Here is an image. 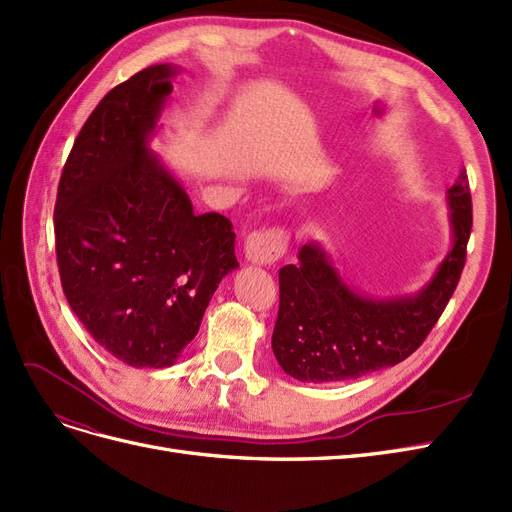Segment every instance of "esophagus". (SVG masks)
<instances>
[{
	"instance_id": "esophagus-1",
	"label": "esophagus",
	"mask_w": 512,
	"mask_h": 512,
	"mask_svg": "<svg viewBox=\"0 0 512 512\" xmlns=\"http://www.w3.org/2000/svg\"><path fill=\"white\" fill-rule=\"evenodd\" d=\"M287 251V234L283 229H259L244 238V257L255 266H270Z\"/></svg>"
}]
</instances>
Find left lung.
Segmentation results:
<instances>
[{
    "label": "left lung",
    "instance_id": "8db88e82",
    "mask_svg": "<svg viewBox=\"0 0 512 512\" xmlns=\"http://www.w3.org/2000/svg\"><path fill=\"white\" fill-rule=\"evenodd\" d=\"M451 249L432 278L408 295L374 298L351 287L319 242L280 268V306L272 351L285 374L302 383L353 381L391 368L419 349L459 283L472 229L466 170L447 189Z\"/></svg>",
    "mask_w": 512,
    "mask_h": 512
}]
</instances>
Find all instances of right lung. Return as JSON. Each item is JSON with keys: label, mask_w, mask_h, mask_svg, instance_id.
<instances>
[{"label": "right lung", "mask_w": 512, "mask_h": 512, "mask_svg": "<svg viewBox=\"0 0 512 512\" xmlns=\"http://www.w3.org/2000/svg\"><path fill=\"white\" fill-rule=\"evenodd\" d=\"M178 65H151L91 112L59 180L63 293L93 340L134 368H170L221 280L238 268L234 225L195 214L151 148Z\"/></svg>", "instance_id": "1"}]
</instances>
